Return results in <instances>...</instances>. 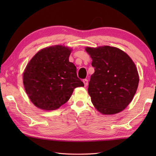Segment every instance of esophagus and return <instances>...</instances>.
Returning <instances> with one entry per match:
<instances>
[{
  "label": "esophagus",
  "instance_id": "esophagus-1",
  "mask_svg": "<svg viewBox=\"0 0 156 156\" xmlns=\"http://www.w3.org/2000/svg\"><path fill=\"white\" fill-rule=\"evenodd\" d=\"M83 82H84V87H87V86L88 84V81L87 79H84V80H83Z\"/></svg>",
  "mask_w": 156,
  "mask_h": 156
}]
</instances>
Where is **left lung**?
<instances>
[{"label": "left lung", "mask_w": 156, "mask_h": 156, "mask_svg": "<svg viewBox=\"0 0 156 156\" xmlns=\"http://www.w3.org/2000/svg\"><path fill=\"white\" fill-rule=\"evenodd\" d=\"M85 49L94 68L88 88L92 104L103 115L122 111L131 102L138 87L140 78L134 62L125 52L115 47Z\"/></svg>", "instance_id": "1"}]
</instances>
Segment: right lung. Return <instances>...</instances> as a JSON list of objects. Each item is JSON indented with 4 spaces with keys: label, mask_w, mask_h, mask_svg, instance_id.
Wrapping results in <instances>:
<instances>
[{
    "label": "right lung",
    "mask_w": 156,
    "mask_h": 156,
    "mask_svg": "<svg viewBox=\"0 0 156 156\" xmlns=\"http://www.w3.org/2000/svg\"><path fill=\"white\" fill-rule=\"evenodd\" d=\"M72 49L55 45L38 51L26 66L25 90L36 107L55 110L67 102L76 87H84L75 65L69 62Z\"/></svg>",
    "instance_id": "add662e5"
}]
</instances>
